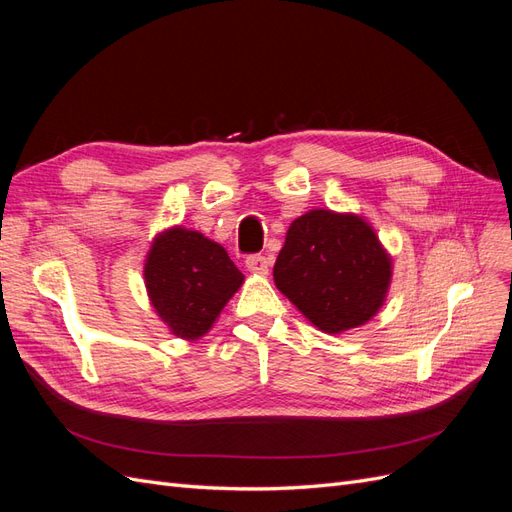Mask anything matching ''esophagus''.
I'll return each mask as SVG.
<instances>
[{
    "instance_id": "34e87169",
    "label": "esophagus",
    "mask_w": 512,
    "mask_h": 512,
    "mask_svg": "<svg viewBox=\"0 0 512 512\" xmlns=\"http://www.w3.org/2000/svg\"><path fill=\"white\" fill-rule=\"evenodd\" d=\"M245 267L256 275H267L271 262L267 256H262V254H250L245 258Z\"/></svg>"
}]
</instances>
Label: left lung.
<instances>
[{
	"label": "left lung",
	"instance_id": "8db88e82",
	"mask_svg": "<svg viewBox=\"0 0 512 512\" xmlns=\"http://www.w3.org/2000/svg\"><path fill=\"white\" fill-rule=\"evenodd\" d=\"M273 277L320 331L342 333L376 316L391 258L361 218L316 209L290 224Z\"/></svg>",
	"mask_w": 512,
	"mask_h": 512
}]
</instances>
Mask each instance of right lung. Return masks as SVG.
I'll return each mask as SVG.
<instances>
[{
	"label": "right lung",
	"mask_w": 512,
	"mask_h": 512,
	"mask_svg": "<svg viewBox=\"0 0 512 512\" xmlns=\"http://www.w3.org/2000/svg\"><path fill=\"white\" fill-rule=\"evenodd\" d=\"M145 280L149 299L177 337L205 335L243 282L222 245L194 230L173 228L153 243Z\"/></svg>",
	"instance_id": "1"
}]
</instances>
